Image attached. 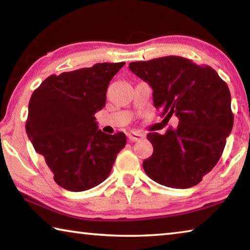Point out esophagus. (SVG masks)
Returning <instances> with one entry per match:
<instances>
[{
  "instance_id": "esophagus-1",
  "label": "esophagus",
  "mask_w": 250,
  "mask_h": 250,
  "mask_svg": "<svg viewBox=\"0 0 250 250\" xmlns=\"http://www.w3.org/2000/svg\"><path fill=\"white\" fill-rule=\"evenodd\" d=\"M128 138L131 142H137L141 140L142 138H145V134L141 132H130L128 133Z\"/></svg>"
}]
</instances>
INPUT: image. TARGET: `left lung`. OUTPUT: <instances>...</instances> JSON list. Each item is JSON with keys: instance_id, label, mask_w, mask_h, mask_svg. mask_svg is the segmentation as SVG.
Here are the masks:
<instances>
[{"instance_id": "left-lung-1", "label": "left lung", "mask_w": 250, "mask_h": 250, "mask_svg": "<svg viewBox=\"0 0 250 250\" xmlns=\"http://www.w3.org/2000/svg\"><path fill=\"white\" fill-rule=\"evenodd\" d=\"M130 70L150 84L154 107L179 125L146 135L153 154L143 161L147 176L167 188H188L211 171L234 125L230 92L209 66L167 56L130 62Z\"/></svg>"}]
</instances>
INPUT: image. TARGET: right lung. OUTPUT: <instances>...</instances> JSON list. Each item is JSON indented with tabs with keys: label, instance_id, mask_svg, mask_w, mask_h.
<instances>
[{
	"label": "right lung",
	"instance_id": "1",
	"mask_svg": "<svg viewBox=\"0 0 250 250\" xmlns=\"http://www.w3.org/2000/svg\"><path fill=\"white\" fill-rule=\"evenodd\" d=\"M125 62H98L46 78L28 104L26 133L56 183L71 192L95 188L109 176L125 133L101 132L95 113L105 104L110 80Z\"/></svg>",
	"mask_w": 250,
	"mask_h": 250
}]
</instances>
